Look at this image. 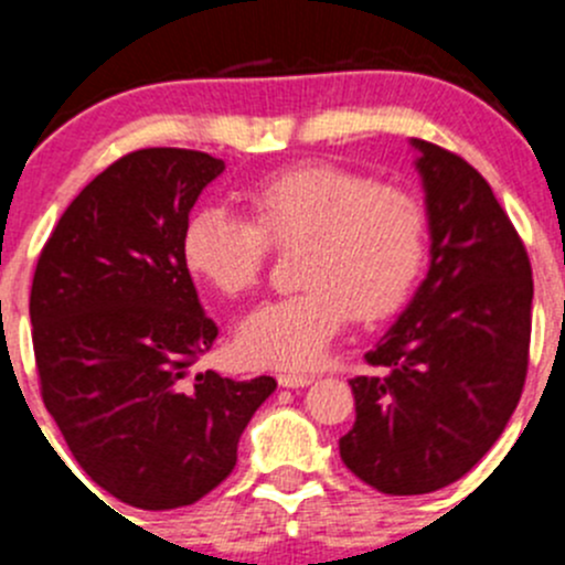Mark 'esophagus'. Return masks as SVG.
<instances>
[{"label":"esophagus","instance_id":"1","mask_svg":"<svg viewBox=\"0 0 565 565\" xmlns=\"http://www.w3.org/2000/svg\"><path fill=\"white\" fill-rule=\"evenodd\" d=\"M311 383H315V377H311V374H303V372L278 374V385H281V388H303V385H311Z\"/></svg>","mask_w":565,"mask_h":565}]
</instances>
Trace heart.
I'll use <instances>...</instances> for the list:
<instances>
[{
	"mask_svg": "<svg viewBox=\"0 0 565 565\" xmlns=\"http://www.w3.org/2000/svg\"><path fill=\"white\" fill-rule=\"evenodd\" d=\"M250 221L204 204L182 230L188 270L224 295L256 287L270 239L298 250L303 289L256 306L237 324V350L256 366H315L350 315L383 319L413 292L429 221L415 193L335 163H298L246 196Z\"/></svg>",
	"mask_w": 565,
	"mask_h": 565,
	"instance_id": "1",
	"label": "heart"
}]
</instances>
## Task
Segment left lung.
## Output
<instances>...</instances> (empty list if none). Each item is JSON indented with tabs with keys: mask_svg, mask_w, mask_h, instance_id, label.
Instances as JSON below:
<instances>
[{
	"mask_svg": "<svg viewBox=\"0 0 565 565\" xmlns=\"http://www.w3.org/2000/svg\"><path fill=\"white\" fill-rule=\"evenodd\" d=\"M429 221V270L350 380L341 461L385 494L459 481L494 446L527 374L533 273L514 224L465 158L409 139Z\"/></svg>",
	"mask_w": 565,
	"mask_h": 565,
	"instance_id": "left-lung-1",
	"label": "left lung"
}]
</instances>
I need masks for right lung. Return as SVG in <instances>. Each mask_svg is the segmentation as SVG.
Returning a JSON list of instances; mask_svg holds the SVG:
<instances>
[{
    "label": "right lung",
    "instance_id": "1",
    "mask_svg": "<svg viewBox=\"0 0 565 565\" xmlns=\"http://www.w3.org/2000/svg\"><path fill=\"white\" fill-rule=\"evenodd\" d=\"M224 169L177 147L119 158L62 213L32 281L45 409L84 472L145 511L218 487L250 415L276 391L273 377H191L218 328L182 259V230Z\"/></svg>",
    "mask_w": 565,
    "mask_h": 565
}]
</instances>
